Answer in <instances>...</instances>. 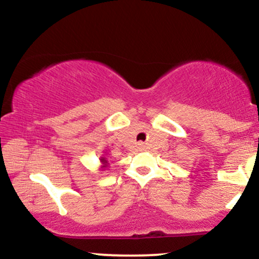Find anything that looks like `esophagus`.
<instances>
[{"mask_svg": "<svg viewBox=\"0 0 259 259\" xmlns=\"http://www.w3.org/2000/svg\"><path fill=\"white\" fill-rule=\"evenodd\" d=\"M140 147H144V145H140Z\"/></svg>", "mask_w": 259, "mask_h": 259, "instance_id": "1", "label": "esophagus"}]
</instances>
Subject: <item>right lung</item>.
Here are the masks:
<instances>
[{
  "instance_id": "right-lung-1",
  "label": "right lung",
  "mask_w": 259,
  "mask_h": 259,
  "mask_svg": "<svg viewBox=\"0 0 259 259\" xmlns=\"http://www.w3.org/2000/svg\"><path fill=\"white\" fill-rule=\"evenodd\" d=\"M102 162H105V163H107V160H105V158H102Z\"/></svg>"
}]
</instances>
